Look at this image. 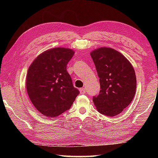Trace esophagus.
Segmentation results:
<instances>
[{"mask_svg":"<svg viewBox=\"0 0 158 158\" xmlns=\"http://www.w3.org/2000/svg\"><path fill=\"white\" fill-rule=\"evenodd\" d=\"M79 91L81 94H84L85 93V89H84V88H81V89H79Z\"/></svg>","mask_w":158,"mask_h":158,"instance_id":"1","label":"esophagus"}]
</instances>
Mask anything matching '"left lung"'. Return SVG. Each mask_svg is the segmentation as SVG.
<instances>
[{
    "instance_id": "8db88e82",
    "label": "left lung",
    "mask_w": 158,
    "mask_h": 158,
    "mask_svg": "<svg viewBox=\"0 0 158 158\" xmlns=\"http://www.w3.org/2000/svg\"><path fill=\"white\" fill-rule=\"evenodd\" d=\"M100 84V91L93 101L102 114L113 117L121 114L135 97L137 79L132 64L111 47L90 52Z\"/></svg>"
}]
</instances>
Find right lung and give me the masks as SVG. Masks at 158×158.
<instances>
[{
	"label": "right lung",
	"instance_id": "right-lung-1",
	"mask_svg": "<svg viewBox=\"0 0 158 158\" xmlns=\"http://www.w3.org/2000/svg\"><path fill=\"white\" fill-rule=\"evenodd\" d=\"M74 54L69 48H53L40 53L28 68L26 82L28 97L45 116L62 114L79 94L67 72V65Z\"/></svg>",
	"mask_w": 158,
	"mask_h": 158
}]
</instances>
